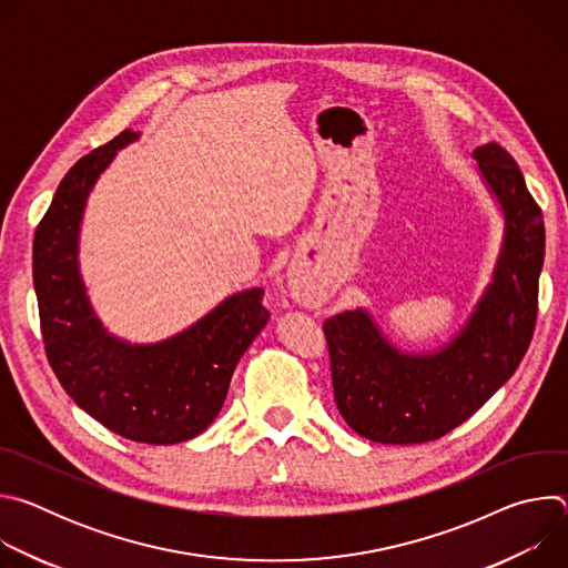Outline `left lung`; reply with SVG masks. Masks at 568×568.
<instances>
[{
  "label": "left lung",
  "instance_id": "1",
  "mask_svg": "<svg viewBox=\"0 0 568 568\" xmlns=\"http://www.w3.org/2000/svg\"><path fill=\"white\" fill-rule=\"evenodd\" d=\"M474 159L504 211L506 235L495 278L458 337L432 355H407L386 342L364 310L323 323L337 409L368 440L443 438L513 377L530 346L546 245L541 209L497 141L476 148Z\"/></svg>",
  "mask_w": 568,
  "mask_h": 568
}]
</instances>
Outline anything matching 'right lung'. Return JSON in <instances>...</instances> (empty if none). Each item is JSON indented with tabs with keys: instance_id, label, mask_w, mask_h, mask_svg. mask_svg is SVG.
<instances>
[{
	"instance_id": "obj_1",
	"label": "right lung",
	"mask_w": 568,
	"mask_h": 568,
	"mask_svg": "<svg viewBox=\"0 0 568 568\" xmlns=\"http://www.w3.org/2000/svg\"><path fill=\"white\" fill-rule=\"evenodd\" d=\"M134 139L123 130L62 178L36 229L33 285L47 359L69 397L123 438L175 445L215 420L235 364L265 328L270 310L261 287L240 292L152 346L125 344L101 326L78 274V229L99 175Z\"/></svg>"
}]
</instances>
